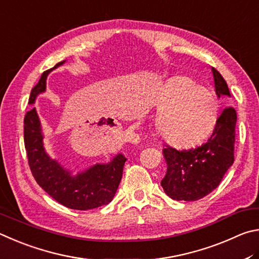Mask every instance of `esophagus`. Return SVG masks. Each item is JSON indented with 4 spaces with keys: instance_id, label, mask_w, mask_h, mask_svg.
Here are the masks:
<instances>
[{
    "instance_id": "1",
    "label": "esophagus",
    "mask_w": 259,
    "mask_h": 259,
    "mask_svg": "<svg viewBox=\"0 0 259 259\" xmlns=\"http://www.w3.org/2000/svg\"><path fill=\"white\" fill-rule=\"evenodd\" d=\"M130 139H131V142L134 143V144L139 143V141H140V137L138 134H132V135H131Z\"/></svg>"
}]
</instances>
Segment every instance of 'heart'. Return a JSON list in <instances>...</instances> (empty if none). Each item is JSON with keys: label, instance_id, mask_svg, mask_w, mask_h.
Returning <instances> with one entry per match:
<instances>
[{"label": "heart", "instance_id": "heart-1", "mask_svg": "<svg viewBox=\"0 0 259 259\" xmlns=\"http://www.w3.org/2000/svg\"><path fill=\"white\" fill-rule=\"evenodd\" d=\"M156 127L171 146L192 147L215 130L220 118L219 101L212 91L190 77H174L157 93Z\"/></svg>", "mask_w": 259, "mask_h": 259}]
</instances>
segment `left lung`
Here are the masks:
<instances>
[{
	"instance_id": "1",
	"label": "left lung",
	"mask_w": 259,
	"mask_h": 259,
	"mask_svg": "<svg viewBox=\"0 0 259 259\" xmlns=\"http://www.w3.org/2000/svg\"><path fill=\"white\" fill-rule=\"evenodd\" d=\"M211 71L217 97H231L223 76L215 68ZM235 124L237 112L226 107L211 137L202 146L182 151L169 146L162 149L167 171L161 187L167 196L174 200L196 201L219 187L234 161Z\"/></svg>"
}]
</instances>
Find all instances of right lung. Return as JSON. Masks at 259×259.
Here are the masks:
<instances>
[{"label":"right lung","mask_w":259,"mask_h":259,"mask_svg":"<svg viewBox=\"0 0 259 259\" xmlns=\"http://www.w3.org/2000/svg\"><path fill=\"white\" fill-rule=\"evenodd\" d=\"M65 62H59L43 72L31 90L29 104H34L37 95L45 92L50 72ZM24 140L31 174L39 187L59 203L70 209L89 210L108 205L115 197L126 161L122 153H118L107 164L99 162L74 175L45 151L42 125L36 108L25 116Z\"/></svg>","instance_id":"1"}]
</instances>
